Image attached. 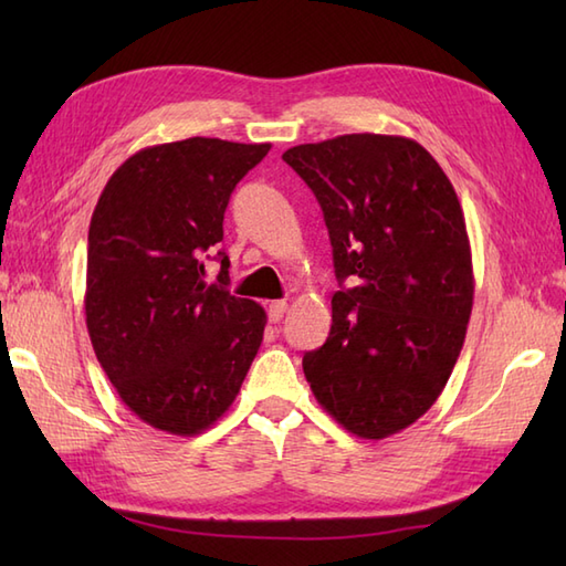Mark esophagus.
I'll return each instance as SVG.
<instances>
[{"instance_id": "esophagus-1", "label": "esophagus", "mask_w": 566, "mask_h": 566, "mask_svg": "<svg viewBox=\"0 0 566 566\" xmlns=\"http://www.w3.org/2000/svg\"><path fill=\"white\" fill-rule=\"evenodd\" d=\"M284 314H286V302H272V304L268 306V318H270V323H280V321L284 318Z\"/></svg>"}]
</instances>
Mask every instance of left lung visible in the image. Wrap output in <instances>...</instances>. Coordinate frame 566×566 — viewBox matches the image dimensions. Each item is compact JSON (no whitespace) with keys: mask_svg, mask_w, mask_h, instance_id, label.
<instances>
[{"mask_svg":"<svg viewBox=\"0 0 566 566\" xmlns=\"http://www.w3.org/2000/svg\"><path fill=\"white\" fill-rule=\"evenodd\" d=\"M282 160L314 191L333 268V326L304 355L318 403L357 438L381 440L436 403L460 357L474 274L464 213L420 143L347 134Z\"/></svg>","mask_w":566,"mask_h":566,"instance_id":"obj_1","label":"left lung"}]
</instances>
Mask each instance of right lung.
<instances>
[{"label": "right lung", "mask_w": 566, "mask_h": 566, "mask_svg": "<svg viewBox=\"0 0 566 566\" xmlns=\"http://www.w3.org/2000/svg\"><path fill=\"white\" fill-rule=\"evenodd\" d=\"M270 143L187 138L143 148L94 207L87 245L90 340L122 401L143 423L197 436L235 401L255 359L264 308L207 282L235 185Z\"/></svg>", "instance_id": "right-lung-1"}]
</instances>
